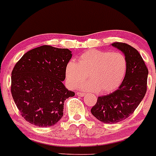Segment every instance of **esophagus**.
<instances>
[{
	"instance_id": "1",
	"label": "esophagus",
	"mask_w": 156,
	"mask_h": 156,
	"mask_svg": "<svg viewBox=\"0 0 156 156\" xmlns=\"http://www.w3.org/2000/svg\"><path fill=\"white\" fill-rule=\"evenodd\" d=\"M77 94H78V96L79 97H84V95H85V93H83V92H78Z\"/></svg>"
}]
</instances>
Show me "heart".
I'll return each mask as SVG.
<instances>
[{"label":"heart","instance_id":"b5f03b06","mask_svg":"<svg viewBox=\"0 0 156 156\" xmlns=\"http://www.w3.org/2000/svg\"><path fill=\"white\" fill-rule=\"evenodd\" d=\"M127 69V62L124 55L120 52L91 49L79 56L78 63L70 61L66 67V80L68 85L76 88L83 83L80 88L90 91L110 93L123 82Z\"/></svg>","mask_w":156,"mask_h":156}]
</instances>
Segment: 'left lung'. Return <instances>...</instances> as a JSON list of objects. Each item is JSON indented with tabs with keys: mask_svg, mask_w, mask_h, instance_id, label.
<instances>
[{
	"mask_svg": "<svg viewBox=\"0 0 156 156\" xmlns=\"http://www.w3.org/2000/svg\"><path fill=\"white\" fill-rule=\"evenodd\" d=\"M123 52L127 62L125 78L113 93L98 97L90 110L92 114L105 123H116L129 117L144 98L147 90L149 71L135 48L124 43H112Z\"/></svg>",
	"mask_w": 156,
	"mask_h": 156,
	"instance_id": "left-lung-1",
	"label": "left lung"
}]
</instances>
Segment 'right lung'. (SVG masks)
I'll list each match as a JSON object with an SVG mask.
<instances>
[{
	"label": "right lung",
	"instance_id": "add662e5",
	"mask_svg": "<svg viewBox=\"0 0 156 156\" xmlns=\"http://www.w3.org/2000/svg\"><path fill=\"white\" fill-rule=\"evenodd\" d=\"M72 55L68 49L45 45L26 52L16 63L11 73V94L27 122L47 127L62 117L65 101L75 96L62 83Z\"/></svg>",
	"mask_w": 156,
	"mask_h": 156
}]
</instances>
